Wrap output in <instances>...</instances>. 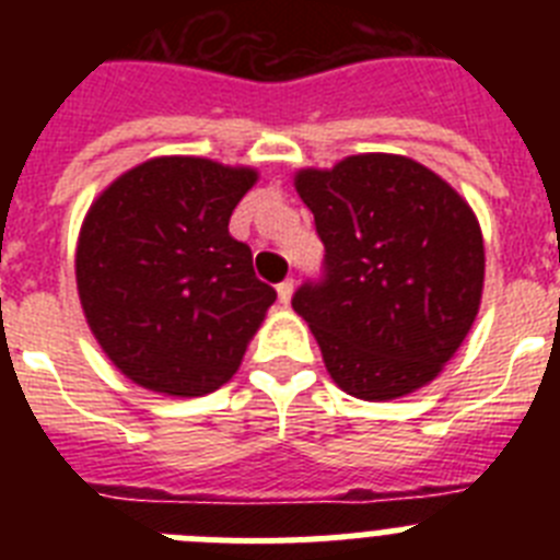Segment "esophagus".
<instances>
[{
    "instance_id": "esophagus-1",
    "label": "esophagus",
    "mask_w": 560,
    "mask_h": 560,
    "mask_svg": "<svg viewBox=\"0 0 560 560\" xmlns=\"http://www.w3.org/2000/svg\"><path fill=\"white\" fill-rule=\"evenodd\" d=\"M291 294H294V280H291V277H285L283 283H277V296H280V303L289 305Z\"/></svg>"
}]
</instances>
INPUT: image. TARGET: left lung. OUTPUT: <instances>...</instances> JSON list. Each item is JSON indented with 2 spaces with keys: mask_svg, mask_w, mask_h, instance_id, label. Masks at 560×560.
Listing matches in <instances>:
<instances>
[{
  "mask_svg": "<svg viewBox=\"0 0 560 560\" xmlns=\"http://www.w3.org/2000/svg\"><path fill=\"white\" fill-rule=\"evenodd\" d=\"M296 192L314 212L325 260L291 305L330 378L364 400L429 384L479 311L485 246L471 207L438 173L393 153L300 171Z\"/></svg>",
  "mask_w": 560,
  "mask_h": 560,
  "instance_id": "left-lung-1",
  "label": "left lung"
}]
</instances>
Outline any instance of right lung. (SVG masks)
<instances>
[{"label":"right lung","mask_w":560,"mask_h":560,"mask_svg":"<svg viewBox=\"0 0 560 560\" xmlns=\"http://www.w3.org/2000/svg\"><path fill=\"white\" fill-rule=\"evenodd\" d=\"M255 179L249 167L162 156L122 173L89 210L75 257L83 314L140 387L196 398L241 368L277 300L230 235Z\"/></svg>","instance_id":"obj_1"}]
</instances>
